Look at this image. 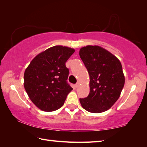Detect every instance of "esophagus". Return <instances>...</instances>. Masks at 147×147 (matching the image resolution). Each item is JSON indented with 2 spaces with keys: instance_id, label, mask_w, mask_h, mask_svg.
<instances>
[{
  "instance_id": "34e87169",
  "label": "esophagus",
  "mask_w": 147,
  "mask_h": 147,
  "mask_svg": "<svg viewBox=\"0 0 147 147\" xmlns=\"http://www.w3.org/2000/svg\"><path fill=\"white\" fill-rule=\"evenodd\" d=\"M79 85H80V82H77V83L75 84V87H76V88H78V87L79 86Z\"/></svg>"
}]
</instances>
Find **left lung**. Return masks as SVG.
I'll list each match as a JSON object with an SVG mask.
<instances>
[{
    "label": "left lung",
    "mask_w": 147,
    "mask_h": 147,
    "mask_svg": "<svg viewBox=\"0 0 147 147\" xmlns=\"http://www.w3.org/2000/svg\"><path fill=\"white\" fill-rule=\"evenodd\" d=\"M80 57L88 69L90 91L80 102L86 111L98 113L108 110L118 100L125 78L119 59L102 47L81 48Z\"/></svg>",
    "instance_id": "left-lung-1"
}]
</instances>
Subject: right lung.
<instances>
[{
  "mask_svg": "<svg viewBox=\"0 0 147 147\" xmlns=\"http://www.w3.org/2000/svg\"><path fill=\"white\" fill-rule=\"evenodd\" d=\"M75 50L57 45L39 53L24 74V87L32 102L45 111L57 110L73 90L65 63Z\"/></svg>",
  "mask_w": 147,
  "mask_h": 147,
  "instance_id": "obj_1",
  "label": "right lung"
}]
</instances>
